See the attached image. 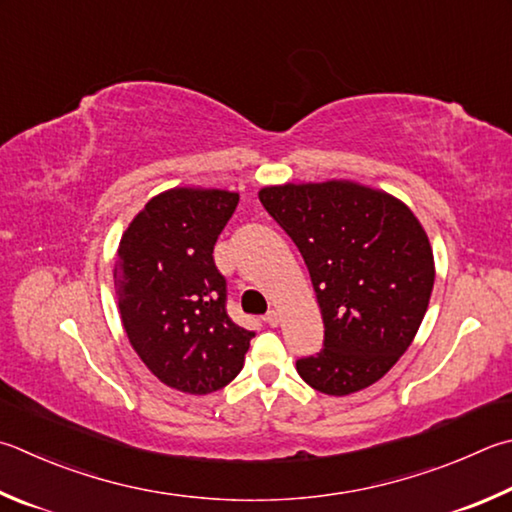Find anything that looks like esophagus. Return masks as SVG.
<instances>
[{"mask_svg":"<svg viewBox=\"0 0 512 512\" xmlns=\"http://www.w3.org/2000/svg\"><path fill=\"white\" fill-rule=\"evenodd\" d=\"M264 322L271 324V327H277V324H280V311L268 309V313L264 315Z\"/></svg>","mask_w":512,"mask_h":512,"instance_id":"esophagus-1","label":"esophagus"}]
</instances>
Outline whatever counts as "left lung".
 Instances as JSON below:
<instances>
[{"instance_id": "1", "label": "left lung", "mask_w": 512, "mask_h": 512, "mask_svg": "<svg viewBox=\"0 0 512 512\" xmlns=\"http://www.w3.org/2000/svg\"><path fill=\"white\" fill-rule=\"evenodd\" d=\"M259 201L302 253L322 311V349L297 360V374L329 396L374 385L412 345L430 304L423 226L392 194L351 181L271 185Z\"/></svg>"}]
</instances>
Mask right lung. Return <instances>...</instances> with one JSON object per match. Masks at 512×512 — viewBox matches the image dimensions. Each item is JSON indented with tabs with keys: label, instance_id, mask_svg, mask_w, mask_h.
Listing matches in <instances>:
<instances>
[{
	"label": "right lung",
	"instance_id": "add662e5",
	"mask_svg": "<svg viewBox=\"0 0 512 512\" xmlns=\"http://www.w3.org/2000/svg\"><path fill=\"white\" fill-rule=\"evenodd\" d=\"M237 192L174 188L145 203L114 266L120 320L134 351L167 387L210 394L244 367L255 338L226 311V277L212 257Z\"/></svg>",
	"mask_w": 512,
	"mask_h": 512
}]
</instances>
